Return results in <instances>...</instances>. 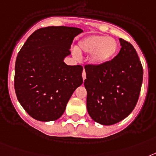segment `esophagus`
Segmentation results:
<instances>
[{"instance_id":"esophagus-1","label":"esophagus","mask_w":156,"mask_h":156,"mask_svg":"<svg viewBox=\"0 0 156 156\" xmlns=\"http://www.w3.org/2000/svg\"><path fill=\"white\" fill-rule=\"evenodd\" d=\"M82 78H83V80H85L86 78V70H84L83 72H82Z\"/></svg>"}]
</instances>
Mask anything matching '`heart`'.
Returning a JSON list of instances; mask_svg holds the SVG:
<instances>
[{
  "mask_svg": "<svg viewBox=\"0 0 156 156\" xmlns=\"http://www.w3.org/2000/svg\"><path fill=\"white\" fill-rule=\"evenodd\" d=\"M118 42L112 37L104 35L92 34L78 41L74 55L76 58L80 54H89V61L94 66H101L110 61L118 51Z\"/></svg>",
  "mask_w": 156,
  "mask_h": 156,
  "instance_id": "obj_1",
  "label": "heart"
}]
</instances>
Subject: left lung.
<instances>
[{
	"mask_svg": "<svg viewBox=\"0 0 156 156\" xmlns=\"http://www.w3.org/2000/svg\"><path fill=\"white\" fill-rule=\"evenodd\" d=\"M119 41L121 49L111 61L85 67L88 113L104 126L115 124L133 112L143 82V67L136 50L126 41Z\"/></svg>",
	"mask_w": 156,
	"mask_h": 156,
	"instance_id": "obj_1",
	"label": "left lung"
}]
</instances>
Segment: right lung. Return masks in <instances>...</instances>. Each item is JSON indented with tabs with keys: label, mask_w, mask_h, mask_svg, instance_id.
Wrapping results in <instances>:
<instances>
[{
	"label": "right lung",
	"mask_w": 156,
	"mask_h": 156,
	"mask_svg": "<svg viewBox=\"0 0 156 156\" xmlns=\"http://www.w3.org/2000/svg\"><path fill=\"white\" fill-rule=\"evenodd\" d=\"M82 32L70 27L41 28L20 49L15 66V90L22 107L36 120L61 117L74 90L83 82V67L63 61L70 55L74 38Z\"/></svg>",
	"instance_id": "obj_1"
}]
</instances>
